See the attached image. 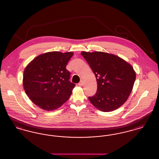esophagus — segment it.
<instances>
[{
  "instance_id": "obj_1",
  "label": "esophagus",
  "mask_w": 159,
  "mask_h": 159,
  "mask_svg": "<svg viewBox=\"0 0 159 159\" xmlns=\"http://www.w3.org/2000/svg\"><path fill=\"white\" fill-rule=\"evenodd\" d=\"M83 81H81V82H80V83H78V85H79V86H83Z\"/></svg>"
}]
</instances>
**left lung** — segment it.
I'll return each instance as SVG.
<instances>
[{"instance_id": "1", "label": "left lung", "mask_w": 159, "mask_h": 159, "mask_svg": "<svg viewBox=\"0 0 159 159\" xmlns=\"http://www.w3.org/2000/svg\"><path fill=\"white\" fill-rule=\"evenodd\" d=\"M81 53L96 78L97 92L95 95L89 97L90 102L104 112L122 106L136 80V72L131 65L113 54L102 52Z\"/></svg>"}]
</instances>
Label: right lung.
Instances as JSON below:
<instances>
[{
    "mask_svg": "<svg viewBox=\"0 0 159 159\" xmlns=\"http://www.w3.org/2000/svg\"><path fill=\"white\" fill-rule=\"evenodd\" d=\"M73 55L72 52L43 53L26 66L23 87L36 106L52 111L69 99L75 84L69 81L70 73L66 69V65Z\"/></svg>",
    "mask_w": 159,
    "mask_h": 159,
    "instance_id": "add662e5",
    "label": "right lung"
}]
</instances>
